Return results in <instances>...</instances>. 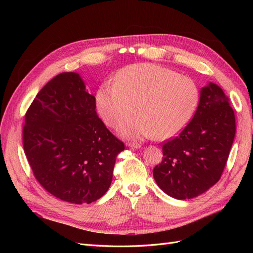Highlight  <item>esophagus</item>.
I'll list each match as a JSON object with an SVG mask.
<instances>
[{"label": "esophagus", "instance_id": "esophagus-1", "mask_svg": "<svg viewBox=\"0 0 253 253\" xmlns=\"http://www.w3.org/2000/svg\"><path fill=\"white\" fill-rule=\"evenodd\" d=\"M126 145L127 147H131V148H134V149H139L141 145L139 144V143H137V142H126Z\"/></svg>", "mask_w": 253, "mask_h": 253}]
</instances>
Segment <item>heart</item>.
Returning a JSON list of instances; mask_svg holds the SVG:
<instances>
[{
	"label": "heart",
	"instance_id": "b5f03b06",
	"mask_svg": "<svg viewBox=\"0 0 253 253\" xmlns=\"http://www.w3.org/2000/svg\"><path fill=\"white\" fill-rule=\"evenodd\" d=\"M200 89L196 83L177 72L151 63L127 65L104 83L96 94L99 114L106 125L120 126L128 137L169 139L185 127L197 108Z\"/></svg>",
	"mask_w": 253,
	"mask_h": 253
}]
</instances>
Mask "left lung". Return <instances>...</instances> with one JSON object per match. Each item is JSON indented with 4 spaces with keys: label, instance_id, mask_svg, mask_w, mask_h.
<instances>
[{
    "label": "left lung",
    "instance_id": "left-lung-1",
    "mask_svg": "<svg viewBox=\"0 0 253 253\" xmlns=\"http://www.w3.org/2000/svg\"><path fill=\"white\" fill-rule=\"evenodd\" d=\"M235 136L230 100L218 85L202 88L193 118L163 143V162L153 170L158 187L176 200H190L220 179Z\"/></svg>",
    "mask_w": 253,
    "mask_h": 253
}]
</instances>
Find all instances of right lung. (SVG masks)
<instances>
[{"instance_id": "add662e5", "label": "right lung", "mask_w": 253, "mask_h": 253, "mask_svg": "<svg viewBox=\"0 0 253 253\" xmlns=\"http://www.w3.org/2000/svg\"><path fill=\"white\" fill-rule=\"evenodd\" d=\"M23 148L40 185L61 201L90 204L109 190L125 144L96 113V99L77 73L45 85L25 114Z\"/></svg>"}]
</instances>
